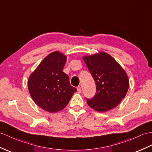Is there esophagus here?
I'll list each match as a JSON object with an SVG mask.
<instances>
[{"instance_id": "1", "label": "esophagus", "mask_w": 152, "mask_h": 152, "mask_svg": "<svg viewBox=\"0 0 152 152\" xmlns=\"http://www.w3.org/2000/svg\"><path fill=\"white\" fill-rule=\"evenodd\" d=\"M77 92H78L79 93H80L81 92H82V87H81L80 86H78L77 87Z\"/></svg>"}]
</instances>
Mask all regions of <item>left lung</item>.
<instances>
[{"label":"left lung","mask_w":152,"mask_h":152,"mask_svg":"<svg viewBox=\"0 0 152 152\" xmlns=\"http://www.w3.org/2000/svg\"><path fill=\"white\" fill-rule=\"evenodd\" d=\"M83 59L96 86L95 96L87 99L89 106L101 113L117 106L129 89L128 77L124 69L104 52L83 56Z\"/></svg>","instance_id":"1"}]
</instances>
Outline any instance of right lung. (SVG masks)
<instances>
[{
  "label": "right lung",
  "mask_w": 152,
  "mask_h": 152,
  "mask_svg": "<svg viewBox=\"0 0 152 152\" xmlns=\"http://www.w3.org/2000/svg\"><path fill=\"white\" fill-rule=\"evenodd\" d=\"M66 56L55 51L45 58L28 80L30 96L39 107L50 113L64 109L77 91L63 72Z\"/></svg>",
  "instance_id": "obj_1"
}]
</instances>
